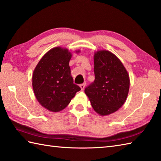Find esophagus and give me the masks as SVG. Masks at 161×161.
<instances>
[{
  "mask_svg": "<svg viewBox=\"0 0 161 161\" xmlns=\"http://www.w3.org/2000/svg\"><path fill=\"white\" fill-rule=\"evenodd\" d=\"M85 86H86V83H83V84H81L80 85V86L81 90H84V89Z\"/></svg>",
  "mask_w": 161,
  "mask_h": 161,
  "instance_id": "34e87169",
  "label": "esophagus"
}]
</instances>
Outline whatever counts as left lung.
<instances>
[{
	"label": "left lung",
	"instance_id": "left-lung-1",
	"mask_svg": "<svg viewBox=\"0 0 161 161\" xmlns=\"http://www.w3.org/2000/svg\"><path fill=\"white\" fill-rule=\"evenodd\" d=\"M95 80L84 90L91 106L100 116L109 115L126 100L130 78L126 69L114 53L107 50L94 53Z\"/></svg>",
	"mask_w": 161,
	"mask_h": 161
}]
</instances>
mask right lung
<instances>
[{
	"instance_id": "add662e5",
	"label": "right lung",
	"mask_w": 161,
	"mask_h": 161,
	"mask_svg": "<svg viewBox=\"0 0 161 161\" xmlns=\"http://www.w3.org/2000/svg\"><path fill=\"white\" fill-rule=\"evenodd\" d=\"M71 57L68 49L54 47L42 56L33 71L34 94L40 105L49 111L58 112L65 109L81 90L71 76Z\"/></svg>"
}]
</instances>
